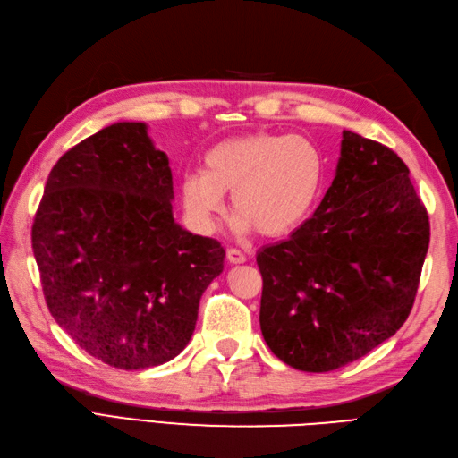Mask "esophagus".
I'll use <instances>...</instances> for the list:
<instances>
[{"instance_id": "esophagus-1", "label": "esophagus", "mask_w": 458, "mask_h": 458, "mask_svg": "<svg viewBox=\"0 0 458 458\" xmlns=\"http://www.w3.org/2000/svg\"><path fill=\"white\" fill-rule=\"evenodd\" d=\"M226 258H228L230 264H244L246 262V254L240 252V250H236V248H228Z\"/></svg>"}]
</instances>
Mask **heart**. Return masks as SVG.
Masks as SVG:
<instances>
[{
	"label": "heart",
	"mask_w": 458,
	"mask_h": 458,
	"mask_svg": "<svg viewBox=\"0 0 458 458\" xmlns=\"http://www.w3.org/2000/svg\"><path fill=\"white\" fill-rule=\"evenodd\" d=\"M204 168L181 178L188 218L202 232L216 228L232 191L240 234L288 236L306 222L324 196L326 157L306 137L252 132L224 139L204 152Z\"/></svg>",
	"instance_id": "heart-1"
}]
</instances>
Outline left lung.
I'll return each mask as SVG.
<instances>
[{"instance_id":"1","label":"left lung","mask_w":458,"mask_h":458,"mask_svg":"<svg viewBox=\"0 0 458 458\" xmlns=\"http://www.w3.org/2000/svg\"><path fill=\"white\" fill-rule=\"evenodd\" d=\"M428 230L407 165L344 131L318 210L256 256L259 327L272 353L293 369L326 373L395 335L413 308Z\"/></svg>"}]
</instances>
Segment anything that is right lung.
<instances>
[{"label":"right lung","mask_w":458,"mask_h":458,"mask_svg":"<svg viewBox=\"0 0 458 458\" xmlns=\"http://www.w3.org/2000/svg\"><path fill=\"white\" fill-rule=\"evenodd\" d=\"M173 173L145 123H114L49 173L31 244L59 327L116 369L182 352L204 290L224 270L218 240L173 216Z\"/></svg>","instance_id":"right-lung-1"}]
</instances>
